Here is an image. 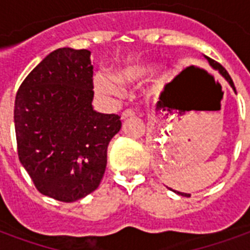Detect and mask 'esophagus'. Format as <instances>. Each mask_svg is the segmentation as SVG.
I'll list each match as a JSON object with an SVG mask.
<instances>
[{
	"label": "esophagus",
	"instance_id": "34e87169",
	"mask_svg": "<svg viewBox=\"0 0 250 250\" xmlns=\"http://www.w3.org/2000/svg\"><path fill=\"white\" fill-rule=\"evenodd\" d=\"M131 117H135V113H133L132 110H129V109L125 110V111L121 114L122 119H127V118H131Z\"/></svg>",
	"mask_w": 250,
	"mask_h": 250
}]
</instances>
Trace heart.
I'll return each mask as SVG.
<instances>
[{
    "mask_svg": "<svg viewBox=\"0 0 250 250\" xmlns=\"http://www.w3.org/2000/svg\"><path fill=\"white\" fill-rule=\"evenodd\" d=\"M157 71V66L153 63H133L129 64L127 67L122 68L121 71H118L113 79H110L105 75H96L94 76V86L96 89L102 94H110V96H117L119 94L121 89L115 83L119 85H127V84H133L140 82V80L153 75Z\"/></svg>",
    "mask_w": 250,
    "mask_h": 250,
    "instance_id": "b5f03b06",
    "label": "heart"
}]
</instances>
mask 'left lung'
Returning <instances> with one entry per match:
<instances>
[{
  "label": "left lung",
  "instance_id": "obj_1",
  "mask_svg": "<svg viewBox=\"0 0 250 250\" xmlns=\"http://www.w3.org/2000/svg\"><path fill=\"white\" fill-rule=\"evenodd\" d=\"M205 58H206V60H208V62H209V63H210V66H211V67H213L214 70H218V71H219V74H221V75L223 76V78H225V79L227 80V82H229V85L232 86L233 90L236 92V89H235V85H233L232 79H231V76L229 75V72L226 71V68L223 67V66H222L221 63H218L217 61L211 60V58H209V57H206V56H205ZM174 192H176V190H174ZM176 193L182 194V196H186V197H190L189 193H182V192H176Z\"/></svg>",
  "mask_w": 250,
  "mask_h": 250
}]
</instances>
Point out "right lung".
Returning <instances> with one entry per match:
<instances>
[{
  "label": "right lung",
  "instance_id": "right-lung-1",
  "mask_svg": "<svg viewBox=\"0 0 250 250\" xmlns=\"http://www.w3.org/2000/svg\"><path fill=\"white\" fill-rule=\"evenodd\" d=\"M93 66L86 49L61 48L23 80L14 123L19 161L40 193L74 202L101 183L107 145L122 127L117 114L92 107Z\"/></svg>",
  "mask_w": 250,
  "mask_h": 250
}]
</instances>
